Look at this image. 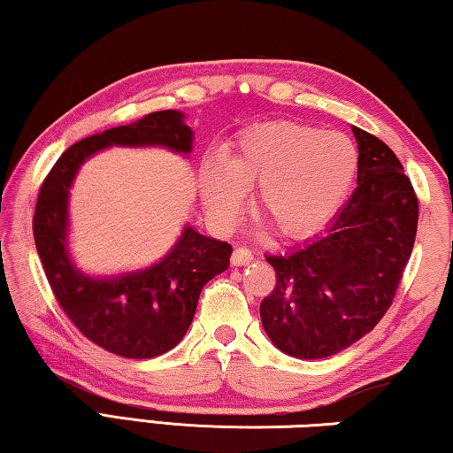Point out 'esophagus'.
Segmentation results:
<instances>
[{
    "instance_id": "1",
    "label": "esophagus",
    "mask_w": 453,
    "mask_h": 453,
    "mask_svg": "<svg viewBox=\"0 0 453 453\" xmlns=\"http://www.w3.org/2000/svg\"><path fill=\"white\" fill-rule=\"evenodd\" d=\"M251 259H254V254L248 248H235L232 254V265H248Z\"/></svg>"
}]
</instances>
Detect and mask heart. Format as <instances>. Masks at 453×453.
Instances as JSON below:
<instances>
[{
    "instance_id": "obj_1",
    "label": "heart",
    "mask_w": 453,
    "mask_h": 453,
    "mask_svg": "<svg viewBox=\"0 0 453 453\" xmlns=\"http://www.w3.org/2000/svg\"><path fill=\"white\" fill-rule=\"evenodd\" d=\"M357 173L348 135L297 121H273L243 132L227 157H208L199 173L203 203L218 226L240 218L248 186L257 208L289 240L318 234L346 202Z\"/></svg>"
}]
</instances>
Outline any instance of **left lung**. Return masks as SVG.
<instances>
[{
	"label": "left lung",
	"instance_id": "8db88e82",
	"mask_svg": "<svg viewBox=\"0 0 453 453\" xmlns=\"http://www.w3.org/2000/svg\"><path fill=\"white\" fill-rule=\"evenodd\" d=\"M357 188L326 234L283 256H267L278 275L259 305L262 326L283 354H340L378 326L400 286L418 232V197L395 153L351 126Z\"/></svg>",
	"mask_w": 453,
	"mask_h": 453
}]
</instances>
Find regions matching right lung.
Returning <instances> with one entry per match:
<instances>
[{
    "label": "right lung",
    "instance_id": "1",
    "mask_svg": "<svg viewBox=\"0 0 453 453\" xmlns=\"http://www.w3.org/2000/svg\"><path fill=\"white\" fill-rule=\"evenodd\" d=\"M183 119L178 110L153 111L73 143L61 153L37 196L34 237L53 296L88 340L121 357L150 359L178 346L203 286L227 270L232 245L186 226L157 264L104 278L88 275L67 250L70 189L80 167L111 145L167 148L188 156L194 132Z\"/></svg>",
    "mask_w": 453,
    "mask_h": 453
}]
</instances>
